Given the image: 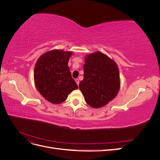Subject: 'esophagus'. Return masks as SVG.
Returning <instances> with one entry per match:
<instances>
[{"mask_svg":"<svg viewBox=\"0 0 160 160\" xmlns=\"http://www.w3.org/2000/svg\"><path fill=\"white\" fill-rule=\"evenodd\" d=\"M75 81V82L77 83V85H79V80L78 79H76Z\"/></svg>","mask_w":160,"mask_h":160,"instance_id":"1","label":"esophagus"}]
</instances>
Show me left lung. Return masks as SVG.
<instances>
[{
	"label": "left lung",
	"mask_w": 160,
	"mask_h": 160,
	"mask_svg": "<svg viewBox=\"0 0 160 160\" xmlns=\"http://www.w3.org/2000/svg\"><path fill=\"white\" fill-rule=\"evenodd\" d=\"M84 78L79 89L86 103L100 108L113 100L119 93L120 77L118 65L104 53L97 51L85 57Z\"/></svg>",
	"instance_id": "obj_1"
}]
</instances>
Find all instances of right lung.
I'll list each match as a JSON object with an SVG mask.
<instances>
[{"label": "right lung", "instance_id": "right-lung-1", "mask_svg": "<svg viewBox=\"0 0 160 160\" xmlns=\"http://www.w3.org/2000/svg\"><path fill=\"white\" fill-rule=\"evenodd\" d=\"M72 51L53 49L38 58L34 69L37 89L49 102L60 104L69 94L78 89L68 66Z\"/></svg>", "mask_w": 160, "mask_h": 160}]
</instances>
